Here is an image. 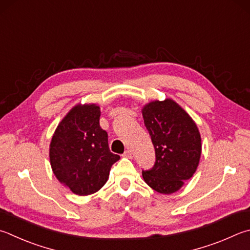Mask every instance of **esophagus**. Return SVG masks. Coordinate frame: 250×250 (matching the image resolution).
Listing matches in <instances>:
<instances>
[{
  "mask_svg": "<svg viewBox=\"0 0 250 250\" xmlns=\"http://www.w3.org/2000/svg\"><path fill=\"white\" fill-rule=\"evenodd\" d=\"M124 157H126V158H131L132 157V152L130 151V149H126V151L124 153V155H122Z\"/></svg>",
  "mask_w": 250,
  "mask_h": 250,
  "instance_id": "1",
  "label": "esophagus"
}]
</instances>
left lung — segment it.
I'll return each instance as SVG.
<instances>
[{"instance_id": "left-lung-1", "label": "left lung", "mask_w": 250, "mask_h": 250, "mask_svg": "<svg viewBox=\"0 0 250 250\" xmlns=\"http://www.w3.org/2000/svg\"><path fill=\"white\" fill-rule=\"evenodd\" d=\"M142 116L156 155L153 168L142 171L143 179L155 191L171 194L198 168L202 151L200 131L189 113L171 98L145 104Z\"/></svg>"}]
</instances>
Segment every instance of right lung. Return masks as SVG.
I'll list each match as a JSON object with an SVG mask.
<instances>
[{
  "label": "right lung",
  "mask_w": 250,
  "mask_h": 250,
  "mask_svg": "<svg viewBox=\"0 0 250 250\" xmlns=\"http://www.w3.org/2000/svg\"><path fill=\"white\" fill-rule=\"evenodd\" d=\"M97 104H76L58 125L49 145L56 178L78 196L97 192L120 160L108 146V134L99 125Z\"/></svg>",
  "instance_id": "add662e5"
}]
</instances>
